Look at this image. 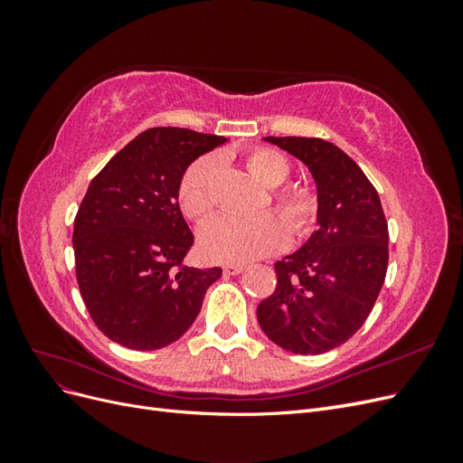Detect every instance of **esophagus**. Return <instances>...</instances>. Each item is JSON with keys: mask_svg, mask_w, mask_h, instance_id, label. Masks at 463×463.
<instances>
[{"mask_svg": "<svg viewBox=\"0 0 463 463\" xmlns=\"http://www.w3.org/2000/svg\"><path fill=\"white\" fill-rule=\"evenodd\" d=\"M245 270V264H226L223 266V274L226 276H235Z\"/></svg>", "mask_w": 463, "mask_h": 463, "instance_id": "1", "label": "esophagus"}]
</instances>
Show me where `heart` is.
I'll return each mask as SVG.
<instances>
[{"label":"heart","instance_id":"heart-1","mask_svg":"<svg viewBox=\"0 0 463 463\" xmlns=\"http://www.w3.org/2000/svg\"><path fill=\"white\" fill-rule=\"evenodd\" d=\"M245 164L262 185L278 187L272 199L279 216L264 213L253 218L223 216L210 222L199 235V249L208 260L249 262L274 255L288 245L289 233L293 240H305L318 223V193L307 184L284 185L291 175V164L282 152L269 146L250 148ZM218 170L220 158L214 154H206L187 167L177 189L179 208L185 218L203 223L214 214Z\"/></svg>","mask_w":463,"mask_h":463}]
</instances>
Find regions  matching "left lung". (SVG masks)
Masks as SVG:
<instances>
[{
    "mask_svg": "<svg viewBox=\"0 0 463 463\" xmlns=\"http://www.w3.org/2000/svg\"><path fill=\"white\" fill-rule=\"evenodd\" d=\"M299 158L317 181L320 228L278 260L276 289L257 307L269 338L299 355L340 347L363 326L388 269V222L361 167L317 137H266Z\"/></svg>",
    "mask_w": 463,
    "mask_h": 463,
    "instance_id": "obj_1",
    "label": "left lung"
}]
</instances>
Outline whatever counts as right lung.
<instances>
[{
	"label": "right lung",
	"instance_id": "1",
	"mask_svg": "<svg viewBox=\"0 0 463 463\" xmlns=\"http://www.w3.org/2000/svg\"><path fill=\"white\" fill-rule=\"evenodd\" d=\"M218 135L154 128L123 146L89 185L75 216L80 298L106 338L137 352L174 344L197 318L220 266L184 264L194 237L177 203L179 181Z\"/></svg>",
	"mask_w": 463,
	"mask_h": 463
}]
</instances>
